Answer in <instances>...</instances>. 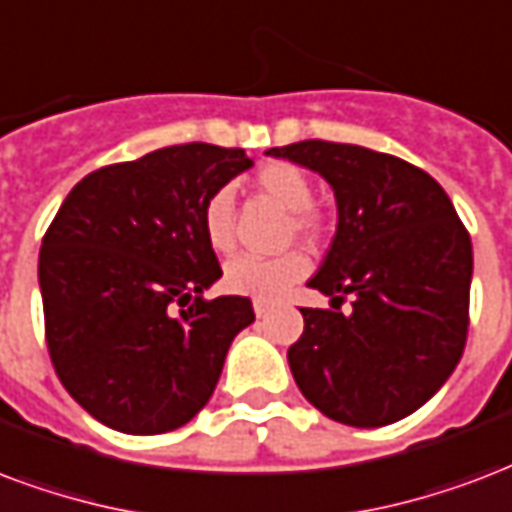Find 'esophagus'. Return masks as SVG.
<instances>
[{
	"instance_id": "1",
	"label": "esophagus",
	"mask_w": 512,
	"mask_h": 512,
	"mask_svg": "<svg viewBox=\"0 0 512 512\" xmlns=\"http://www.w3.org/2000/svg\"><path fill=\"white\" fill-rule=\"evenodd\" d=\"M270 310H272V305H270V302H264V299H256V302H253V313L259 315V318H261V315L270 313Z\"/></svg>"
}]
</instances>
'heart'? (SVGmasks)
<instances>
[{
  "label": "heart",
  "mask_w": 512,
  "mask_h": 512,
  "mask_svg": "<svg viewBox=\"0 0 512 512\" xmlns=\"http://www.w3.org/2000/svg\"><path fill=\"white\" fill-rule=\"evenodd\" d=\"M253 186L261 197L288 213V234L318 237L321 215L313 207V183L297 164L270 161L256 172ZM202 229L210 248L218 253L234 245V197L229 188H215L202 205ZM307 259L302 253H283L275 259L261 256H234L224 267V286L232 294L272 302L307 275Z\"/></svg>",
  "instance_id": "b5f03b06"
}]
</instances>
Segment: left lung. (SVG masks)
Masks as SVG:
<instances>
[{"label":"left lung","mask_w":512,"mask_h":512,"mask_svg":"<svg viewBox=\"0 0 512 512\" xmlns=\"http://www.w3.org/2000/svg\"><path fill=\"white\" fill-rule=\"evenodd\" d=\"M267 156L318 172L337 202L334 240L307 280L334 310L299 307L305 332L288 348L299 391L359 429L416 413L467 343L472 242L451 199L424 169L361 145L305 140Z\"/></svg>","instance_id":"8db88e82"}]
</instances>
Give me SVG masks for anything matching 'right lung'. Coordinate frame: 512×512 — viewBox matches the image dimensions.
Instances as JSON below:
<instances>
[{"label":"right lung","mask_w":512,"mask_h":512,"mask_svg":"<svg viewBox=\"0 0 512 512\" xmlns=\"http://www.w3.org/2000/svg\"><path fill=\"white\" fill-rule=\"evenodd\" d=\"M251 167L240 148L188 142L96 169L42 237L53 367L69 397L115 432L188 424L253 324L248 297L202 299L221 278L202 205Z\"/></svg>","instance_id":"1"}]
</instances>
